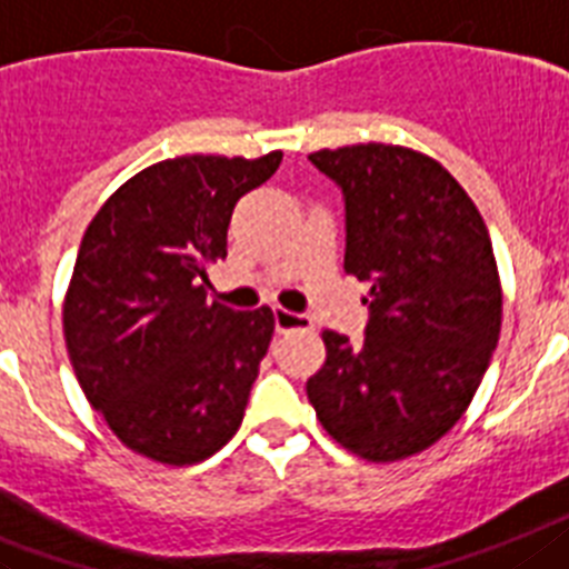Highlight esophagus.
Masks as SVG:
<instances>
[{
    "instance_id": "esophagus-1",
    "label": "esophagus",
    "mask_w": 569,
    "mask_h": 569,
    "mask_svg": "<svg viewBox=\"0 0 569 569\" xmlns=\"http://www.w3.org/2000/svg\"><path fill=\"white\" fill-rule=\"evenodd\" d=\"M274 329L278 332H295V329H312V318L309 315L289 312V309H274Z\"/></svg>"
}]
</instances>
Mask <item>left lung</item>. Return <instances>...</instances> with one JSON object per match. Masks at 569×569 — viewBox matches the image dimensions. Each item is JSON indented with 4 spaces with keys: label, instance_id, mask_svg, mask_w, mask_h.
Returning a JSON list of instances; mask_svg holds the SVG:
<instances>
[{
    "label": "left lung",
    "instance_id": "obj_1",
    "mask_svg": "<svg viewBox=\"0 0 569 569\" xmlns=\"http://www.w3.org/2000/svg\"><path fill=\"white\" fill-rule=\"evenodd\" d=\"M346 202V274L369 280L367 338L326 329L306 380L318 421L375 463L423 452L467 412L501 332V280L476 202L432 157L387 142L309 154Z\"/></svg>",
    "mask_w": 569,
    "mask_h": 569
}]
</instances>
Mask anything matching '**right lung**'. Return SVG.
<instances>
[{
	"mask_svg": "<svg viewBox=\"0 0 569 569\" xmlns=\"http://www.w3.org/2000/svg\"><path fill=\"white\" fill-rule=\"evenodd\" d=\"M283 151L189 154L142 168L106 200L79 243L62 306L68 358L88 403L137 456L206 461L243 423L274 312L206 298L237 200Z\"/></svg>",
	"mask_w": 569,
	"mask_h": 569,
	"instance_id": "1",
	"label": "right lung"
}]
</instances>
